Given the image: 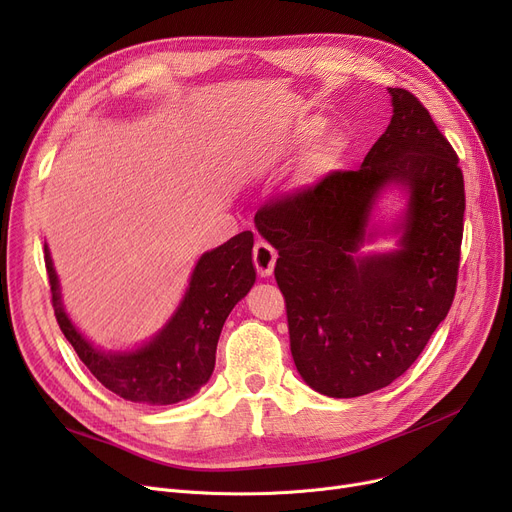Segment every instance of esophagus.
<instances>
[{
	"mask_svg": "<svg viewBox=\"0 0 512 512\" xmlns=\"http://www.w3.org/2000/svg\"><path fill=\"white\" fill-rule=\"evenodd\" d=\"M276 259H278V253L274 251V247H270L263 240L255 242V247H253V263H255L257 274L261 278L272 276L274 267H276Z\"/></svg>",
	"mask_w": 512,
	"mask_h": 512,
	"instance_id": "34e87169",
	"label": "esophagus"
}]
</instances>
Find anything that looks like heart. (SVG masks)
<instances>
[{
	"mask_svg": "<svg viewBox=\"0 0 512 512\" xmlns=\"http://www.w3.org/2000/svg\"><path fill=\"white\" fill-rule=\"evenodd\" d=\"M321 126H324V122H321V118H309L305 122H301L297 126V132H294V137H297V143L299 145H305L309 143L315 134L321 130ZM344 151V141L340 137H336V134H328V137L319 139L317 145L313 147V153H311V161L315 168H330L334 166L338 157L342 155Z\"/></svg>",
	"mask_w": 512,
	"mask_h": 512,
	"instance_id": "obj_1",
	"label": "heart"
}]
</instances>
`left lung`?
<instances>
[{
    "instance_id": "left-lung-1",
    "label": "left lung",
    "mask_w": 512,
    "mask_h": 512,
    "mask_svg": "<svg viewBox=\"0 0 512 512\" xmlns=\"http://www.w3.org/2000/svg\"><path fill=\"white\" fill-rule=\"evenodd\" d=\"M392 118L359 170L265 205L259 234L278 251L290 351L319 394L355 398L386 388L421 355L448 315L459 276L465 182L421 101L388 89ZM390 187L406 209L390 229L370 224ZM396 233L397 249L359 256L365 241Z\"/></svg>"
}]
</instances>
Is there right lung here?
<instances>
[{
	"label": "right lung",
	"instance_id": "right-lung-1",
	"mask_svg": "<svg viewBox=\"0 0 512 512\" xmlns=\"http://www.w3.org/2000/svg\"><path fill=\"white\" fill-rule=\"evenodd\" d=\"M45 267L60 330L80 361L120 398L155 407L191 398L209 382L224 321L257 278L253 232H240L199 257L180 305L151 340L130 351H103L83 336L66 313L47 245Z\"/></svg>",
	"mask_w": 512,
	"mask_h": 512
}]
</instances>
